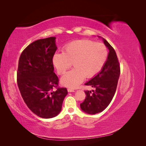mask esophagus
<instances>
[{"mask_svg":"<svg viewBox=\"0 0 146 146\" xmlns=\"http://www.w3.org/2000/svg\"><path fill=\"white\" fill-rule=\"evenodd\" d=\"M68 92H75V91L74 90L71 89V88H68Z\"/></svg>","mask_w":146,"mask_h":146,"instance_id":"1","label":"esophagus"}]
</instances>
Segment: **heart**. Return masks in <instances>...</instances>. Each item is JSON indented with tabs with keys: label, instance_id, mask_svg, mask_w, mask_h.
I'll return each mask as SVG.
<instances>
[{
	"label": "heart",
	"instance_id": "obj_1",
	"mask_svg": "<svg viewBox=\"0 0 146 146\" xmlns=\"http://www.w3.org/2000/svg\"><path fill=\"white\" fill-rule=\"evenodd\" d=\"M108 49L102 42L88 39L73 41L64 46L63 52H56L52 58V63L59 75H63L61 84L71 88L78 87L86 78H92L100 72L106 63Z\"/></svg>",
	"mask_w": 146,
	"mask_h": 146
}]
</instances>
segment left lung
I'll return each mask as SVG.
<instances>
[{
  "label": "left lung",
  "mask_w": 146,
  "mask_h": 146,
  "mask_svg": "<svg viewBox=\"0 0 146 146\" xmlns=\"http://www.w3.org/2000/svg\"><path fill=\"white\" fill-rule=\"evenodd\" d=\"M103 41L109 50L107 61L100 72L85 84L95 88V90L85 91V99L80 104L82 110L88 114L101 112L108 107L115 93L120 76V64L116 52L106 40L103 39Z\"/></svg>",
  "instance_id": "left-lung-1"
}]
</instances>
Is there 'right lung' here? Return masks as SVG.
<instances>
[{
	"label": "right lung",
	"mask_w": 146,
	"mask_h": 146,
	"mask_svg": "<svg viewBox=\"0 0 146 146\" xmlns=\"http://www.w3.org/2000/svg\"><path fill=\"white\" fill-rule=\"evenodd\" d=\"M55 39L49 37L32 42L22 52L18 63L17 82L22 97L34 113L44 119L60 112L68 94L66 88L58 86L54 73Z\"/></svg>",
	"instance_id": "1"
}]
</instances>
